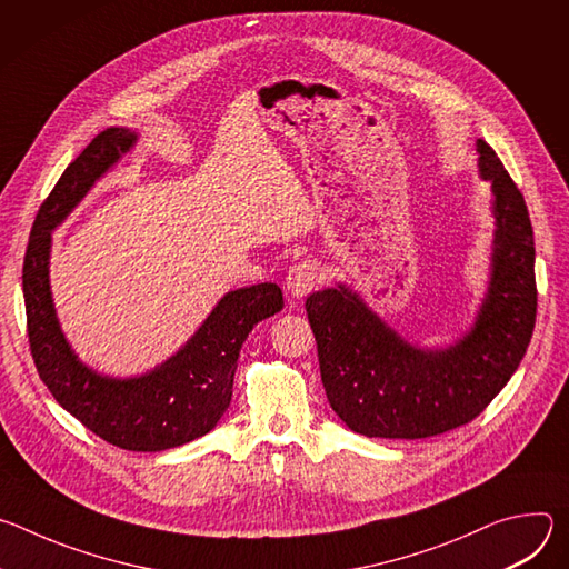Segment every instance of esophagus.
Listing matches in <instances>:
<instances>
[{"mask_svg": "<svg viewBox=\"0 0 569 569\" xmlns=\"http://www.w3.org/2000/svg\"><path fill=\"white\" fill-rule=\"evenodd\" d=\"M317 286V268L308 261L303 263H297L288 270V277H286V290L290 297L295 299H303L308 297Z\"/></svg>", "mask_w": 569, "mask_h": 569, "instance_id": "34e87169", "label": "esophagus"}]
</instances>
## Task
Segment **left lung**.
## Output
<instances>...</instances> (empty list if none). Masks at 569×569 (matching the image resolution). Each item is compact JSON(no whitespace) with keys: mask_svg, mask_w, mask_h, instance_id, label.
I'll return each mask as SVG.
<instances>
[{"mask_svg":"<svg viewBox=\"0 0 569 569\" xmlns=\"http://www.w3.org/2000/svg\"><path fill=\"white\" fill-rule=\"evenodd\" d=\"M477 173L491 184L489 281L468 327L443 347L398 333L351 286L306 299L321 382L358 435L426 439L472 421L509 382L536 323L533 231L496 150L477 139Z\"/></svg>","mask_w":569,"mask_h":569,"instance_id":"8db88e82","label":"left lung"}]
</instances>
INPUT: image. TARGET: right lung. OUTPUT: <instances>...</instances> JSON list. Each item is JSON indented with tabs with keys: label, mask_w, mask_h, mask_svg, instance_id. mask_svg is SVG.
Wrapping results in <instances>:
<instances>
[{
	"label": "right lung",
	"mask_w": 569,
	"mask_h": 569,
	"mask_svg": "<svg viewBox=\"0 0 569 569\" xmlns=\"http://www.w3.org/2000/svg\"><path fill=\"white\" fill-rule=\"evenodd\" d=\"M137 141V130L112 126L64 169L38 211L22 288L33 362L60 408L117 448L161 452L216 428L229 408L242 342L259 321L283 308V295L277 283L224 292L173 356L134 376L101 373L78 358L64 338L51 292L53 229Z\"/></svg>",
	"instance_id": "obj_1"
}]
</instances>
